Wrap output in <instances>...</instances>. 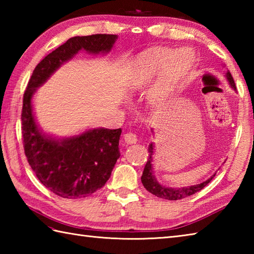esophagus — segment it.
Segmentation results:
<instances>
[{
	"label": "esophagus",
	"instance_id": "34e87169",
	"mask_svg": "<svg viewBox=\"0 0 254 254\" xmlns=\"http://www.w3.org/2000/svg\"><path fill=\"white\" fill-rule=\"evenodd\" d=\"M123 138L127 144H134L137 142V135H136V133H134V132H127L123 135Z\"/></svg>",
	"mask_w": 254,
	"mask_h": 254
}]
</instances>
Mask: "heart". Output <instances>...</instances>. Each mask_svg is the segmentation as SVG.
<instances>
[{
  "mask_svg": "<svg viewBox=\"0 0 254 254\" xmlns=\"http://www.w3.org/2000/svg\"><path fill=\"white\" fill-rule=\"evenodd\" d=\"M171 57L170 52H164L161 55L146 59L137 64L133 77V85L135 87H142L149 84L157 75L163 71L167 62ZM193 62V56L189 50H181L176 53L168 66L165 68L157 82L152 89V98L155 101L163 100L169 95L180 80L190 71Z\"/></svg>",
  "mask_w": 254,
  "mask_h": 254,
  "instance_id": "heart-1",
  "label": "heart"
}]
</instances>
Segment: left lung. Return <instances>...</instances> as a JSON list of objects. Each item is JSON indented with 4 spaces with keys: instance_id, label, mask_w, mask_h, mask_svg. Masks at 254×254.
<instances>
[{
    "instance_id": "left-lung-1",
    "label": "left lung",
    "mask_w": 254,
    "mask_h": 254,
    "mask_svg": "<svg viewBox=\"0 0 254 254\" xmlns=\"http://www.w3.org/2000/svg\"><path fill=\"white\" fill-rule=\"evenodd\" d=\"M226 77H227V79H228L230 87L236 90L237 87H236L235 80H234L233 76H231L230 72L226 73ZM148 152H149L148 160L146 161V165H145L141 180H142L144 188L146 189L148 192L154 194V195H156L157 197L170 199V201H177V199H181V198H185L187 196H190V195H192V194L201 191L204 187H206L215 176V175L212 176L206 181H204L202 183H199V185H195V186L186 187V188H175V189L174 188H166L164 186L159 185L158 181L155 179V177L153 175V164H152L153 163V155H154L153 143L149 145Z\"/></svg>"
}]
</instances>
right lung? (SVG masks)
Returning <instances> with one entry per match:
<instances>
[{
  "label": "right lung",
  "mask_w": 254,
  "mask_h": 254,
  "mask_svg": "<svg viewBox=\"0 0 254 254\" xmlns=\"http://www.w3.org/2000/svg\"><path fill=\"white\" fill-rule=\"evenodd\" d=\"M117 39V35L107 34L69 38L38 63L24 93L21 134L25 155L39 181L61 197H86L106 185L120 157L119 139L122 131L97 127L73 137L52 138L37 126L32 95L79 50L94 55L107 53Z\"/></svg>",
  "instance_id": "right-lung-1"
}]
</instances>
